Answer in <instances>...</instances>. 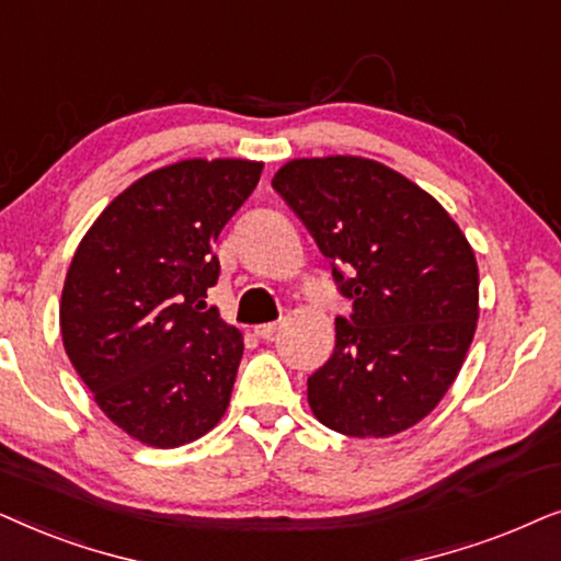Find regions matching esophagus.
<instances>
[{
    "label": "esophagus",
    "mask_w": 561,
    "mask_h": 561,
    "mask_svg": "<svg viewBox=\"0 0 561 561\" xmlns=\"http://www.w3.org/2000/svg\"><path fill=\"white\" fill-rule=\"evenodd\" d=\"M276 328H279V323H261L253 328V331H256L259 339H272V335L276 333Z\"/></svg>",
    "instance_id": "esophagus-1"
}]
</instances>
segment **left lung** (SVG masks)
Wrapping results in <instances>:
<instances>
[{
  "mask_svg": "<svg viewBox=\"0 0 561 561\" xmlns=\"http://www.w3.org/2000/svg\"><path fill=\"white\" fill-rule=\"evenodd\" d=\"M272 186L331 259L351 318L308 379L331 431L387 438L423 421L457 379L480 318L469 241L428 192L362 156L295 159Z\"/></svg>",
  "mask_w": 561,
  "mask_h": 561,
  "instance_id": "1",
  "label": "left lung"
}]
</instances>
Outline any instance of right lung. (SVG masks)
I'll use <instances>...</instances> for the list:
<instances>
[{
  "instance_id": "right-lung-1",
  "label": "right lung",
  "mask_w": 561,
  "mask_h": 561,
  "mask_svg": "<svg viewBox=\"0 0 561 561\" xmlns=\"http://www.w3.org/2000/svg\"><path fill=\"white\" fill-rule=\"evenodd\" d=\"M261 161L186 159L140 176L81 238L61 293L73 369L117 428L156 449L197 442L226 415L243 335L207 308L220 230Z\"/></svg>"
}]
</instances>
